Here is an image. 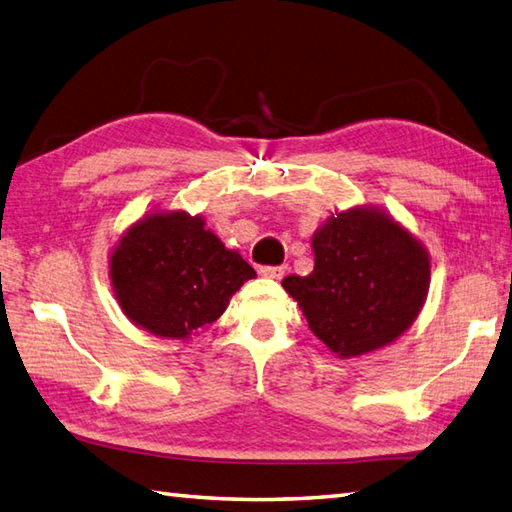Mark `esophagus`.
<instances>
[{
    "label": "esophagus",
    "mask_w": 512,
    "mask_h": 512,
    "mask_svg": "<svg viewBox=\"0 0 512 512\" xmlns=\"http://www.w3.org/2000/svg\"><path fill=\"white\" fill-rule=\"evenodd\" d=\"M260 274H263L265 278L280 280L282 276L287 274V267L285 265H263V267H260Z\"/></svg>",
    "instance_id": "34e87169"
}]
</instances>
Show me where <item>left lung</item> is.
Returning <instances> with one entry per match:
<instances>
[{
  "label": "left lung",
  "mask_w": 512,
  "mask_h": 512,
  "mask_svg": "<svg viewBox=\"0 0 512 512\" xmlns=\"http://www.w3.org/2000/svg\"><path fill=\"white\" fill-rule=\"evenodd\" d=\"M315 267L287 276L311 331L355 357L394 342L416 320L429 289V258L399 223L374 210L339 212L313 236Z\"/></svg>",
  "instance_id": "1"
}]
</instances>
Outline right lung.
Here are the masks:
<instances>
[{
    "label": "right lung",
    "instance_id": "obj_1",
    "mask_svg": "<svg viewBox=\"0 0 512 512\" xmlns=\"http://www.w3.org/2000/svg\"><path fill=\"white\" fill-rule=\"evenodd\" d=\"M256 271L230 252L203 219L151 214L135 223L111 256L113 291L131 322L184 339L212 324Z\"/></svg>",
    "mask_w": 512,
    "mask_h": 512
}]
</instances>
